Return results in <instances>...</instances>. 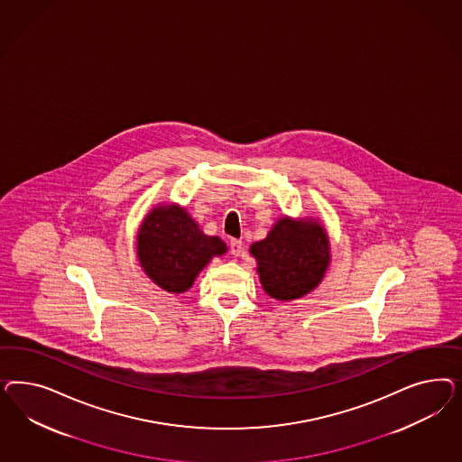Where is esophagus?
Listing matches in <instances>:
<instances>
[{
  "instance_id": "obj_1",
  "label": "esophagus",
  "mask_w": 462,
  "mask_h": 462,
  "mask_svg": "<svg viewBox=\"0 0 462 462\" xmlns=\"http://www.w3.org/2000/svg\"><path fill=\"white\" fill-rule=\"evenodd\" d=\"M242 240H238V238H232L230 240V252L234 254V255H240V252H242Z\"/></svg>"
}]
</instances>
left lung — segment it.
I'll return each mask as SVG.
<instances>
[{
  "instance_id": "1",
  "label": "left lung",
  "mask_w": 462,
  "mask_h": 462,
  "mask_svg": "<svg viewBox=\"0 0 462 462\" xmlns=\"http://www.w3.org/2000/svg\"><path fill=\"white\" fill-rule=\"evenodd\" d=\"M263 288L276 300L311 291L328 266V242L320 225L282 218L264 240L251 245Z\"/></svg>"
}]
</instances>
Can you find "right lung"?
I'll return each mask as SVG.
<instances>
[{
	"label": "right lung",
	"mask_w": 462,
	"mask_h": 462,
	"mask_svg": "<svg viewBox=\"0 0 462 462\" xmlns=\"http://www.w3.org/2000/svg\"><path fill=\"white\" fill-rule=\"evenodd\" d=\"M225 251L220 238L205 236L186 211L172 207L154 210L143 220L137 244L140 266L171 293L189 290L211 257Z\"/></svg>",
	"instance_id": "1"
}]
</instances>
